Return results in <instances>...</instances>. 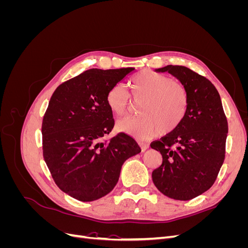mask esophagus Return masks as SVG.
<instances>
[{"label":"esophagus","instance_id":"1","mask_svg":"<svg viewBox=\"0 0 248 248\" xmlns=\"http://www.w3.org/2000/svg\"><path fill=\"white\" fill-rule=\"evenodd\" d=\"M139 145H140V147L142 152L146 151V150L149 148V145H148V144H145V142H142V141H140Z\"/></svg>","mask_w":248,"mask_h":248}]
</instances>
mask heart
Segmentation results:
<instances>
[{
	"instance_id": "b5f03b06",
	"label": "heart",
	"mask_w": 248,
	"mask_h": 248,
	"mask_svg": "<svg viewBox=\"0 0 248 248\" xmlns=\"http://www.w3.org/2000/svg\"><path fill=\"white\" fill-rule=\"evenodd\" d=\"M131 98L140 102L139 117L123 118L116 123L119 132L139 140H146L159 132L174 131L182 123L188 107L185 87L164 74L151 70L142 71L130 82ZM108 108L117 116H123L130 108V97L122 84L109 88L107 94Z\"/></svg>"
}]
</instances>
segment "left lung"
<instances>
[{
    "instance_id": "8db88e82",
    "label": "left lung",
    "mask_w": 248,
    "mask_h": 248,
    "mask_svg": "<svg viewBox=\"0 0 248 248\" xmlns=\"http://www.w3.org/2000/svg\"><path fill=\"white\" fill-rule=\"evenodd\" d=\"M155 71L169 72L181 82L188 107L182 123L151 144L162 155L152 179L164 196L189 201L215 182L224 160L228 121L219 93L209 79L184 66L168 65Z\"/></svg>"
}]
</instances>
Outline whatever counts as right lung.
Returning a JSON list of instances; mask_svg holds the SVG:
<instances>
[{"mask_svg": "<svg viewBox=\"0 0 248 248\" xmlns=\"http://www.w3.org/2000/svg\"><path fill=\"white\" fill-rule=\"evenodd\" d=\"M134 68L90 69L60 85L42 122L43 157L62 191L81 202L109 193L123 163L140 152L124 133L104 140L115 121L107 104L110 87Z\"/></svg>", "mask_w": 248, "mask_h": 248, "instance_id": "1", "label": "right lung"}]
</instances>
